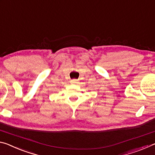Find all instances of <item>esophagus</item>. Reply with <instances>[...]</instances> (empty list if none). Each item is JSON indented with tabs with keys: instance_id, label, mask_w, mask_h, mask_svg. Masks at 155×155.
I'll return each instance as SVG.
<instances>
[{
	"instance_id": "1",
	"label": "esophagus",
	"mask_w": 155,
	"mask_h": 155,
	"mask_svg": "<svg viewBox=\"0 0 155 155\" xmlns=\"http://www.w3.org/2000/svg\"><path fill=\"white\" fill-rule=\"evenodd\" d=\"M70 83H71L72 84H77L78 83V81L77 79H72L70 81Z\"/></svg>"
}]
</instances>
